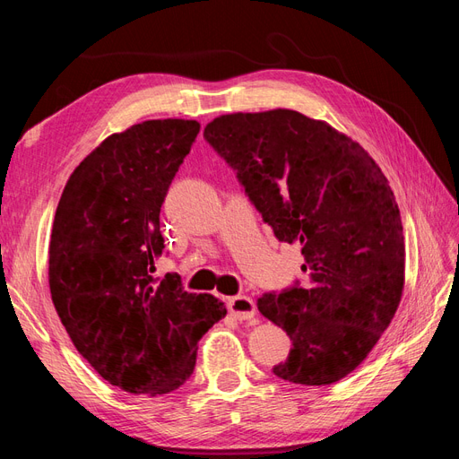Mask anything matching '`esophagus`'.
I'll use <instances>...</instances> for the list:
<instances>
[{"label": "esophagus", "instance_id": "34e87169", "mask_svg": "<svg viewBox=\"0 0 459 459\" xmlns=\"http://www.w3.org/2000/svg\"><path fill=\"white\" fill-rule=\"evenodd\" d=\"M228 308L230 314L235 316L238 319H251L256 314V307H255V300L247 295H239V297H231L228 299Z\"/></svg>", "mask_w": 459, "mask_h": 459}]
</instances>
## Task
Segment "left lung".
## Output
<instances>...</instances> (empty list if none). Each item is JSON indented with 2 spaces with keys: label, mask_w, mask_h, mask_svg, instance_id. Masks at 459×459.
<instances>
[{
  "label": "left lung",
  "mask_w": 459,
  "mask_h": 459,
  "mask_svg": "<svg viewBox=\"0 0 459 459\" xmlns=\"http://www.w3.org/2000/svg\"><path fill=\"white\" fill-rule=\"evenodd\" d=\"M204 137L275 238L302 245L308 287L256 302L293 341L273 373L310 386L341 381L377 344L404 293L406 245L388 179L352 137L290 108L221 115Z\"/></svg>",
  "instance_id": "1"
}]
</instances>
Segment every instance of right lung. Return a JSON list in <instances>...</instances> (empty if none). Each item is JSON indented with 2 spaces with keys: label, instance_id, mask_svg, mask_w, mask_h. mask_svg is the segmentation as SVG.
<instances>
[{
  "label": "right lung",
  "instance_id": "add662e5",
  "mask_svg": "<svg viewBox=\"0 0 459 459\" xmlns=\"http://www.w3.org/2000/svg\"><path fill=\"white\" fill-rule=\"evenodd\" d=\"M201 130L160 118L110 134L68 178L49 239V290L86 362L113 386L159 396L182 386L197 342L228 314L212 295L152 277L160 206Z\"/></svg>",
  "mask_w": 459,
  "mask_h": 459
}]
</instances>
